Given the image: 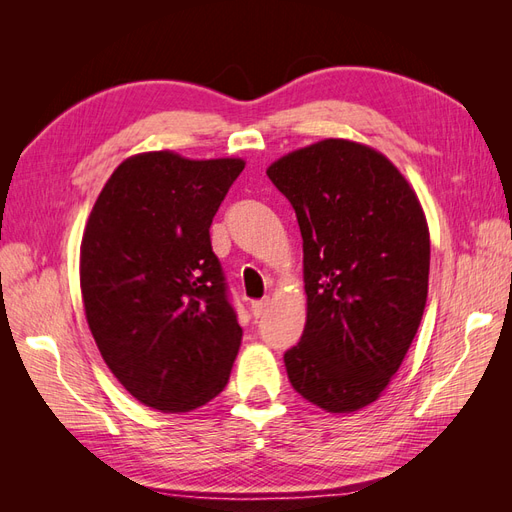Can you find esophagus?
Wrapping results in <instances>:
<instances>
[{
  "label": "esophagus",
  "mask_w": 512,
  "mask_h": 512,
  "mask_svg": "<svg viewBox=\"0 0 512 512\" xmlns=\"http://www.w3.org/2000/svg\"><path fill=\"white\" fill-rule=\"evenodd\" d=\"M267 307H269V301L265 299V301H254L252 303V316L254 318H262V316H265V312H267Z\"/></svg>",
  "instance_id": "esophagus-1"
}]
</instances>
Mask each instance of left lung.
I'll list each match as a JSON object with an SVG mask.
<instances>
[{"instance_id": "left-lung-1", "label": "left lung", "mask_w": 512, "mask_h": 512, "mask_svg": "<svg viewBox=\"0 0 512 512\" xmlns=\"http://www.w3.org/2000/svg\"><path fill=\"white\" fill-rule=\"evenodd\" d=\"M267 175L303 237L307 322L284 354L288 380L322 410H361L397 374L425 312V213L380 151L344 138L292 151Z\"/></svg>"}]
</instances>
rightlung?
<instances>
[{"instance_id":"1","label":"right lung","mask_w":512,"mask_h":512,"mask_svg":"<svg viewBox=\"0 0 512 512\" xmlns=\"http://www.w3.org/2000/svg\"><path fill=\"white\" fill-rule=\"evenodd\" d=\"M243 166L138 153L91 209L81 243L87 324L108 369L149 408L190 412L228 384L243 331L209 228Z\"/></svg>"}]
</instances>
